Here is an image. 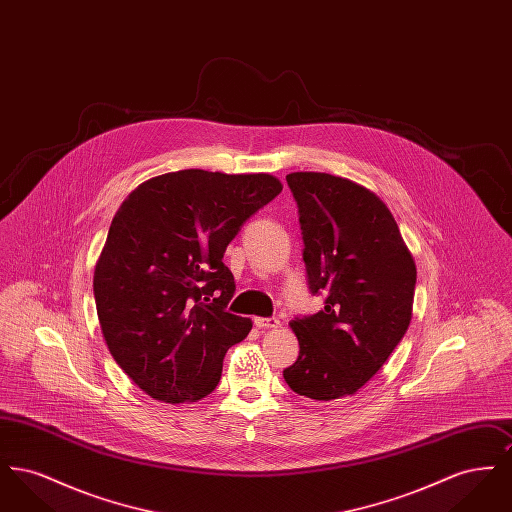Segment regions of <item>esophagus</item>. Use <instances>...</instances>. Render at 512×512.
I'll use <instances>...</instances> for the list:
<instances>
[{"label": "esophagus", "instance_id": "esophagus-1", "mask_svg": "<svg viewBox=\"0 0 512 512\" xmlns=\"http://www.w3.org/2000/svg\"><path fill=\"white\" fill-rule=\"evenodd\" d=\"M253 322H255V326H257V328H278V326H280V320L276 317H257Z\"/></svg>", "mask_w": 512, "mask_h": 512}]
</instances>
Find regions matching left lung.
Masks as SVG:
<instances>
[{"mask_svg":"<svg viewBox=\"0 0 512 512\" xmlns=\"http://www.w3.org/2000/svg\"><path fill=\"white\" fill-rule=\"evenodd\" d=\"M297 203L311 295L324 309L295 317L299 357L284 368L295 393L330 401L353 395L403 340L416 268L378 195L326 172L286 176Z\"/></svg>","mask_w":512,"mask_h":512,"instance_id":"obj_1","label":"left lung"}]
</instances>
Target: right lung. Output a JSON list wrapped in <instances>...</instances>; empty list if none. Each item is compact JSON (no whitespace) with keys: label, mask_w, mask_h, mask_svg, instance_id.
I'll return each instance as SVG.
<instances>
[{"label":"right lung","mask_w":512,"mask_h":512,"mask_svg":"<svg viewBox=\"0 0 512 512\" xmlns=\"http://www.w3.org/2000/svg\"><path fill=\"white\" fill-rule=\"evenodd\" d=\"M282 192L270 174L169 172L138 186L109 226L94 274L105 343L147 395L207 397L226 351L251 320L226 311L236 292L222 263L247 220Z\"/></svg>","instance_id":"obj_1"}]
</instances>
